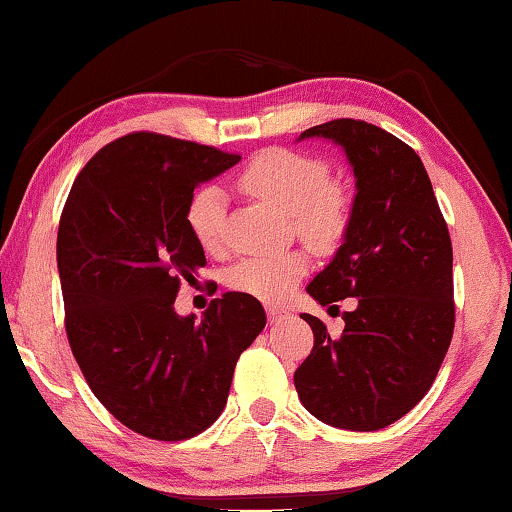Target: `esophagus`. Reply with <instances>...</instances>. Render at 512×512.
Segmentation results:
<instances>
[{
	"instance_id": "34e87169",
	"label": "esophagus",
	"mask_w": 512,
	"mask_h": 512,
	"mask_svg": "<svg viewBox=\"0 0 512 512\" xmlns=\"http://www.w3.org/2000/svg\"><path fill=\"white\" fill-rule=\"evenodd\" d=\"M266 314H268V318H271V323H277V320L287 318L289 311H284V309H280V307H268Z\"/></svg>"
}]
</instances>
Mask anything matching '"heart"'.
<instances>
[{"mask_svg": "<svg viewBox=\"0 0 512 512\" xmlns=\"http://www.w3.org/2000/svg\"><path fill=\"white\" fill-rule=\"evenodd\" d=\"M239 189L291 214L293 228L309 248L332 253L343 244L352 223V201L341 185L329 183V167L291 149H266L248 160L237 176ZM187 225L205 253L228 246V205L219 187H201L187 205ZM309 271L302 250L253 255L232 266L230 287L262 302L287 300Z\"/></svg>", "mask_w": 512, "mask_h": 512, "instance_id": "b5f03b06", "label": "heart"}]
</instances>
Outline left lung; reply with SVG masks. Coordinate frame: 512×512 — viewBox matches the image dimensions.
Returning <instances> with one entry per match:
<instances>
[{"instance_id":"left-lung-1","label":"left lung","mask_w":512,"mask_h":512,"mask_svg":"<svg viewBox=\"0 0 512 512\" xmlns=\"http://www.w3.org/2000/svg\"><path fill=\"white\" fill-rule=\"evenodd\" d=\"M343 146L357 178L343 246L307 293L320 305L357 298L341 336L302 314L314 348L293 375L314 418L350 431L384 429L418 404L454 334L452 239L422 160L409 144L361 119L300 135Z\"/></svg>"}]
</instances>
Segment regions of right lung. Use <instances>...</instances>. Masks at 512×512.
Instances as JSON below:
<instances>
[{"label":"right lung","mask_w":512,"mask_h":512,"mask_svg":"<svg viewBox=\"0 0 512 512\" xmlns=\"http://www.w3.org/2000/svg\"><path fill=\"white\" fill-rule=\"evenodd\" d=\"M241 155L160 133L110 142L76 176L58 225L69 348L97 400L140 436L194 438L228 402L239 354L266 325L246 293L205 316L173 311L205 253L187 225L194 187Z\"/></svg>","instance_id":"right-lung-1"}]
</instances>
